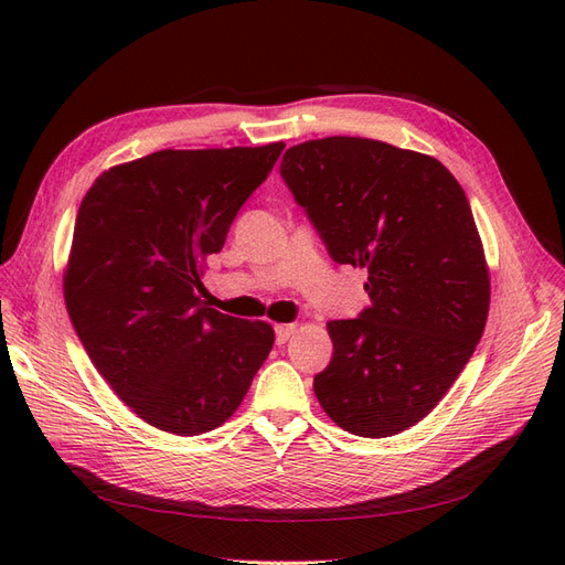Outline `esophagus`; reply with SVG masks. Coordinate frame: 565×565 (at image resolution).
Listing matches in <instances>:
<instances>
[{
    "instance_id": "1",
    "label": "esophagus",
    "mask_w": 565,
    "mask_h": 565,
    "mask_svg": "<svg viewBox=\"0 0 565 565\" xmlns=\"http://www.w3.org/2000/svg\"><path fill=\"white\" fill-rule=\"evenodd\" d=\"M297 332V324L295 322H280L276 324V341L278 344H285V341Z\"/></svg>"
}]
</instances>
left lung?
Segmentation results:
<instances>
[{"instance_id": "obj_1", "label": "left lung", "mask_w": 565, "mask_h": 565, "mask_svg": "<svg viewBox=\"0 0 565 565\" xmlns=\"http://www.w3.org/2000/svg\"><path fill=\"white\" fill-rule=\"evenodd\" d=\"M280 174L337 264L367 270V309L330 320L332 361L313 380L341 429L396 436L469 363L490 273L469 200L436 158L361 136L289 148Z\"/></svg>"}]
</instances>
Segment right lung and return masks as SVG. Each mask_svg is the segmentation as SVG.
Returning a JSON list of instances; mask_svg holds the SVG:
<instances>
[{
  "mask_svg": "<svg viewBox=\"0 0 565 565\" xmlns=\"http://www.w3.org/2000/svg\"><path fill=\"white\" fill-rule=\"evenodd\" d=\"M282 148L158 150L110 167L79 204L67 316L100 377L160 431L231 419L273 349L268 322L210 309L200 278Z\"/></svg>",
  "mask_w": 565,
  "mask_h": 565,
  "instance_id": "add662e5",
  "label": "right lung"
}]
</instances>
